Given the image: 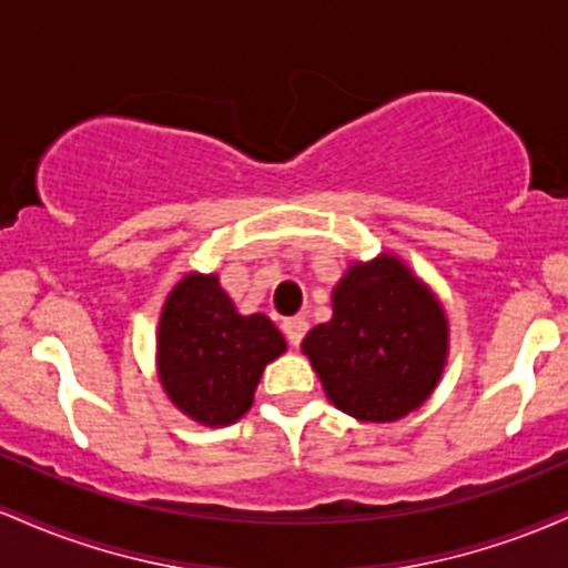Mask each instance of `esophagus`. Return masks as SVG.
Segmentation results:
<instances>
[{"instance_id": "obj_1", "label": "esophagus", "mask_w": 568, "mask_h": 568, "mask_svg": "<svg viewBox=\"0 0 568 568\" xmlns=\"http://www.w3.org/2000/svg\"><path fill=\"white\" fill-rule=\"evenodd\" d=\"M306 331H310V323H306V317H302V315L285 317L283 321V334H285V338H288L291 347H298V344H302Z\"/></svg>"}]
</instances>
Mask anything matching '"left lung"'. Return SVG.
<instances>
[{
  "label": "left lung",
  "instance_id": "8db88e82",
  "mask_svg": "<svg viewBox=\"0 0 568 568\" xmlns=\"http://www.w3.org/2000/svg\"><path fill=\"white\" fill-rule=\"evenodd\" d=\"M448 325L433 293L393 256L355 264L334 291V317L302 342L336 408L395 422L440 379Z\"/></svg>",
  "mask_w": 568,
  "mask_h": 568
}]
</instances>
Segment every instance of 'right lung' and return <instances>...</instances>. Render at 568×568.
Instances as JSON below:
<instances>
[{"instance_id":"obj_1","label":"right lung","mask_w":568,"mask_h":568,"mask_svg":"<svg viewBox=\"0 0 568 568\" xmlns=\"http://www.w3.org/2000/svg\"><path fill=\"white\" fill-rule=\"evenodd\" d=\"M160 379L171 400L202 425H232L251 408L266 363L285 338L264 315H240L219 277L186 275L160 321Z\"/></svg>"}]
</instances>
